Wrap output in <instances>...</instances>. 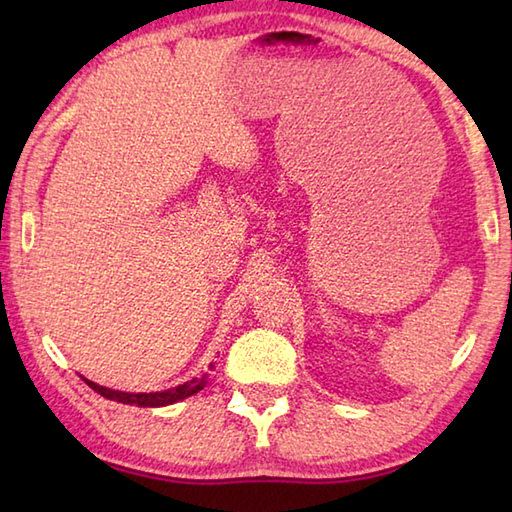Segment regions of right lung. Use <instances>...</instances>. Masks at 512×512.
I'll use <instances>...</instances> for the list:
<instances>
[{"instance_id":"right-lung-1","label":"right lung","mask_w":512,"mask_h":512,"mask_svg":"<svg viewBox=\"0 0 512 512\" xmlns=\"http://www.w3.org/2000/svg\"><path fill=\"white\" fill-rule=\"evenodd\" d=\"M209 369H213V365H209ZM96 394H101L103 398H110L116 402H123V405H136V407H167L173 405V402H180L184 398H189L193 394H198L200 389H204L206 380H209V374H202L198 378H191L187 383H182L178 387H171L165 391H151V394H132V391H118V389H110L103 385H96L92 380L83 378Z\"/></svg>"}]
</instances>
